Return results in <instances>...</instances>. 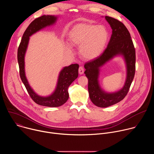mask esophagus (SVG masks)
I'll return each instance as SVG.
<instances>
[{
	"mask_svg": "<svg viewBox=\"0 0 154 154\" xmlns=\"http://www.w3.org/2000/svg\"><path fill=\"white\" fill-rule=\"evenodd\" d=\"M83 72H84V69H83V68L82 67V66H80V67H79V73L80 74H83Z\"/></svg>",
	"mask_w": 154,
	"mask_h": 154,
	"instance_id": "esophagus-1",
	"label": "esophagus"
}]
</instances>
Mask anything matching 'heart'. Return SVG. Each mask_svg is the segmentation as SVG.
Returning <instances> with one entry per match:
<instances>
[{
  "label": "heart",
  "instance_id": "obj_1",
  "mask_svg": "<svg viewBox=\"0 0 154 154\" xmlns=\"http://www.w3.org/2000/svg\"><path fill=\"white\" fill-rule=\"evenodd\" d=\"M108 32L102 26L79 24L74 26L68 34V40L72 46H80L79 54L86 60H93L103 52L108 39ZM68 53H71L69 46L66 47Z\"/></svg>",
  "mask_w": 154,
  "mask_h": 154
}]
</instances>
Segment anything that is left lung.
Here are the masks:
<instances>
[{
  "mask_svg": "<svg viewBox=\"0 0 154 154\" xmlns=\"http://www.w3.org/2000/svg\"><path fill=\"white\" fill-rule=\"evenodd\" d=\"M105 19L112 29L107 48L97 58L86 62L84 67L85 74L88 79V92L91 102L99 107H107L122 100L128 93L135 73V49L130 34L119 20L106 16ZM117 55L124 57L127 69V77L125 85L117 92L108 94L104 92L99 85L98 79L100 68Z\"/></svg>",
  "mask_w": 154,
  "mask_h": 154,
  "instance_id": "1",
  "label": "left lung"
}]
</instances>
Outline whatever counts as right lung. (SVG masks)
<instances>
[{"instance_id":"obj_1","label":"right lung","mask_w":154,"mask_h":154,"mask_svg":"<svg viewBox=\"0 0 154 154\" xmlns=\"http://www.w3.org/2000/svg\"><path fill=\"white\" fill-rule=\"evenodd\" d=\"M57 19V17L54 15H43L33 20L24 33L17 49L20 77L28 93L37 104L49 107L60 106L66 102L69 98L68 88L78 77L79 66L78 64H72L69 66L64 67L60 72L54 92L49 96L42 97L35 93L28 82L25 74L24 57L29 45V37L40 30L54 24Z\"/></svg>"}]
</instances>
